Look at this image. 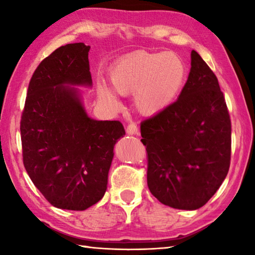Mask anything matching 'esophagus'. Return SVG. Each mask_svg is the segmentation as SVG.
Returning a JSON list of instances; mask_svg holds the SVG:
<instances>
[{"mask_svg": "<svg viewBox=\"0 0 255 255\" xmlns=\"http://www.w3.org/2000/svg\"><path fill=\"white\" fill-rule=\"evenodd\" d=\"M126 131H127V133H129V135H137V133H138V127H137V125L133 124V123L129 124L128 126H127Z\"/></svg>", "mask_w": 255, "mask_h": 255, "instance_id": "1", "label": "esophagus"}]
</instances>
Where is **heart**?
<instances>
[{
  "label": "heart",
  "mask_w": 255,
  "mask_h": 255,
  "mask_svg": "<svg viewBox=\"0 0 255 255\" xmlns=\"http://www.w3.org/2000/svg\"><path fill=\"white\" fill-rule=\"evenodd\" d=\"M187 74L184 60L173 51L135 53L116 64L110 73L114 91L120 96L133 94V106L143 115L165 109L178 96ZM101 100L117 108L116 96L105 85L98 86Z\"/></svg>",
  "instance_id": "1"
}]
</instances>
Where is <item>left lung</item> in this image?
Instances as JSON below:
<instances>
[{
  "label": "left lung",
  "instance_id": "left-lung-1",
  "mask_svg": "<svg viewBox=\"0 0 255 255\" xmlns=\"http://www.w3.org/2000/svg\"><path fill=\"white\" fill-rule=\"evenodd\" d=\"M147 152V185L163 205L195 210L225 180L232 125L214 72L196 50L178 100L140 124Z\"/></svg>",
  "mask_w": 255,
  "mask_h": 255
}]
</instances>
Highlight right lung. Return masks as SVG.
<instances>
[{
  "label": "right lung",
  "mask_w": 255,
  "mask_h": 255,
  "mask_svg": "<svg viewBox=\"0 0 255 255\" xmlns=\"http://www.w3.org/2000/svg\"><path fill=\"white\" fill-rule=\"evenodd\" d=\"M90 46L68 44L38 65L28 86L20 131L25 171L56 208L85 210L105 196L118 120L86 115L79 90L92 84Z\"/></svg>",
  "instance_id": "add662e5"
}]
</instances>
